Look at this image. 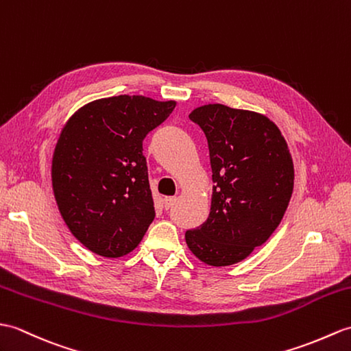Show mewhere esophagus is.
I'll return each mask as SVG.
<instances>
[{
	"label": "esophagus",
	"instance_id": "34e87169",
	"mask_svg": "<svg viewBox=\"0 0 351 351\" xmlns=\"http://www.w3.org/2000/svg\"><path fill=\"white\" fill-rule=\"evenodd\" d=\"M176 203V197H166L165 199V208L170 209Z\"/></svg>",
	"mask_w": 351,
	"mask_h": 351
}]
</instances>
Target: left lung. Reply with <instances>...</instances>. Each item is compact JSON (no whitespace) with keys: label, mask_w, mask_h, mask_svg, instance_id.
Here are the masks:
<instances>
[{"label":"left lung","mask_w":351,"mask_h":351,"mask_svg":"<svg viewBox=\"0 0 351 351\" xmlns=\"http://www.w3.org/2000/svg\"><path fill=\"white\" fill-rule=\"evenodd\" d=\"M189 118L208 138L214 186L209 217L186 230V245L203 263L234 265L263 245L286 213L295 182L289 146L257 112L205 104Z\"/></svg>","instance_id":"1"}]
</instances>
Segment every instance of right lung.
Returning a JSON list of instances; mask_svg holds the SVG:
<instances>
[{
    "label": "right lung",
    "instance_id": "add662e5",
    "mask_svg": "<svg viewBox=\"0 0 351 351\" xmlns=\"http://www.w3.org/2000/svg\"><path fill=\"white\" fill-rule=\"evenodd\" d=\"M176 101L118 95L85 104L56 142L52 186L73 236L95 254L133 251L156 217L143 138Z\"/></svg>",
    "mask_w": 351,
    "mask_h": 351
}]
</instances>
